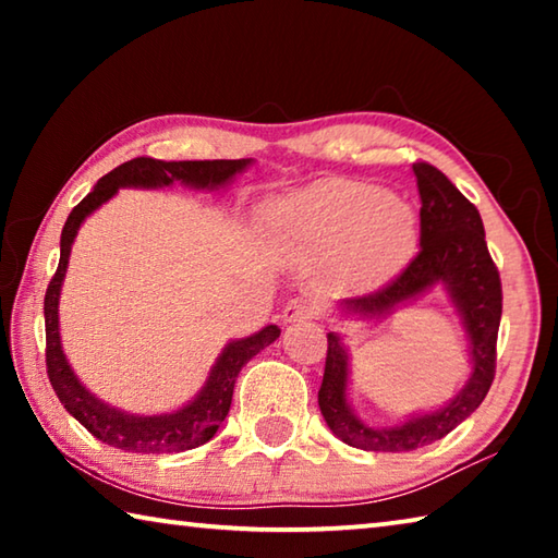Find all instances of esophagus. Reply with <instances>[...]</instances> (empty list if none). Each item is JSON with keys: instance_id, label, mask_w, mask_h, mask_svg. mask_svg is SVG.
<instances>
[{"instance_id": "obj_1", "label": "esophagus", "mask_w": 558, "mask_h": 558, "mask_svg": "<svg viewBox=\"0 0 558 558\" xmlns=\"http://www.w3.org/2000/svg\"><path fill=\"white\" fill-rule=\"evenodd\" d=\"M315 315H317V305L310 298L290 300L286 310H282V319H286V323H302V319H313Z\"/></svg>"}]
</instances>
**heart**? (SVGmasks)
Wrapping results in <instances>:
<instances>
[{"instance_id": "b5f03b06", "label": "heart", "mask_w": 558, "mask_h": 558, "mask_svg": "<svg viewBox=\"0 0 558 558\" xmlns=\"http://www.w3.org/2000/svg\"><path fill=\"white\" fill-rule=\"evenodd\" d=\"M276 233L290 251L307 256L342 253L354 286H369L399 266L415 241V214L379 186L327 179L282 202Z\"/></svg>"}]
</instances>
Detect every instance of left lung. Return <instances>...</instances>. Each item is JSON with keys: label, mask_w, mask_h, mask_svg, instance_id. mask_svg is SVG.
I'll return each mask as SVG.
<instances>
[{"label": "left lung", "mask_w": 558, "mask_h": 558, "mask_svg": "<svg viewBox=\"0 0 558 558\" xmlns=\"http://www.w3.org/2000/svg\"><path fill=\"white\" fill-rule=\"evenodd\" d=\"M421 194V248L399 276L379 290L344 300L347 310L384 315L403 300L421 295L436 282H446L450 298L465 319L472 344V376L456 399L436 413L418 415L396 428H369L349 411L344 399L347 352L335 332L327 335L325 376L317 403L337 438L362 450L403 452L430 446L460 426L485 401L495 381L497 332L502 317V280L487 251L485 226L475 204L428 162H413Z\"/></svg>", "instance_id": "1"}]
</instances>
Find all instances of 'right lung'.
<instances>
[{
  "label": "right lung",
  "instance_id": "obj_1",
  "mask_svg": "<svg viewBox=\"0 0 558 558\" xmlns=\"http://www.w3.org/2000/svg\"><path fill=\"white\" fill-rule=\"evenodd\" d=\"M251 159H194V162H167L155 157H135L130 162H122L112 169L100 182L93 186V192L83 199L65 219L61 231V258L53 278L46 288L44 298V317H46V374L53 386L56 396L63 403L75 421L83 423L98 440L108 442L112 448L128 452H179L204 446L214 438V433L226 418L231 409L233 384L239 379V372L256 356L260 349L272 344L280 335L276 325H268L258 335L239 339L223 349L219 362L211 369L209 381L196 399L167 415H130L110 409L100 403L96 396H90L75 379L69 362L61 352L59 339V292L69 266L71 243L78 233L83 219L90 211H96L102 202H108L120 186H167L172 182H184L202 189H214L229 182L241 172Z\"/></svg>",
  "mask_w": 558,
  "mask_h": 558
}]
</instances>
